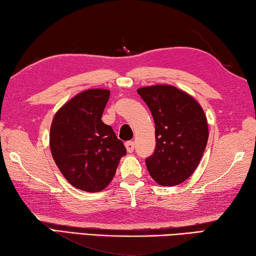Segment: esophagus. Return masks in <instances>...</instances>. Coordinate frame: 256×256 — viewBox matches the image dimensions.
<instances>
[{"label": "esophagus", "instance_id": "obj_1", "mask_svg": "<svg viewBox=\"0 0 256 256\" xmlns=\"http://www.w3.org/2000/svg\"><path fill=\"white\" fill-rule=\"evenodd\" d=\"M134 148H135V143L134 142H127L126 143V150H127L128 153H132Z\"/></svg>", "mask_w": 256, "mask_h": 256}]
</instances>
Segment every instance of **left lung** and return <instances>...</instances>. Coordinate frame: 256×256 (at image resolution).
<instances>
[{
  "label": "left lung",
  "mask_w": 256,
  "mask_h": 256,
  "mask_svg": "<svg viewBox=\"0 0 256 256\" xmlns=\"http://www.w3.org/2000/svg\"><path fill=\"white\" fill-rule=\"evenodd\" d=\"M137 93L156 124V148L146 158V168L158 185H179L196 170L208 143L203 108L192 96L171 85L142 87Z\"/></svg>",
  "instance_id": "left-lung-1"
}]
</instances>
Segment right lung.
I'll return each mask as SVG.
<instances>
[{
    "instance_id": "add662e5",
    "label": "right lung",
    "mask_w": 256,
    "mask_h": 256,
    "mask_svg": "<svg viewBox=\"0 0 256 256\" xmlns=\"http://www.w3.org/2000/svg\"><path fill=\"white\" fill-rule=\"evenodd\" d=\"M108 98V90H84L58 108L52 120L50 148L54 162L78 190H103L127 153L111 126L100 120Z\"/></svg>"
}]
</instances>
